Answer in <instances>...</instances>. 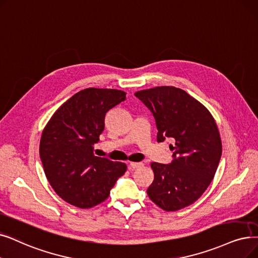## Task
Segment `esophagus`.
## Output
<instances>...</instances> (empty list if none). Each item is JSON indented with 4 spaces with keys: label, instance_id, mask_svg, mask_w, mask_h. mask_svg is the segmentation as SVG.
I'll use <instances>...</instances> for the list:
<instances>
[{
    "label": "esophagus",
    "instance_id": "obj_1",
    "mask_svg": "<svg viewBox=\"0 0 258 258\" xmlns=\"http://www.w3.org/2000/svg\"><path fill=\"white\" fill-rule=\"evenodd\" d=\"M143 165L142 162H131L128 164V169L130 170H135V169H139V167H141Z\"/></svg>",
    "mask_w": 258,
    "mask_h": 258
}]
</instances>
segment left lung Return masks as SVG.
I'll list each match as a JSON object with an SVG mask.
<instances>
[{
  "label": "left lung",
  "instance_id": "8db88e82",
  "mask_svg": "<svg viewBox=\"0 0 258 258\" xmlns=\"http://www.w3.org/2000/svg\"><path fill=\"white\" fill-rule=\"evenodd\" d=\"M153 114L157 141L172 138L173 160L151 163L154 181L148 195L164 211L183 209L205 193L214 178L222 147L216 123L209 110L186 92L158 86L135 93Z\"/></svg>",
  "mask_w": 258,
  "mask_h": 258
}]
</instances>
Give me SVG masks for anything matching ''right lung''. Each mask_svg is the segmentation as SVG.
<instances>
[{
  "mask_svg": "<svg viewBox=\"0 0 258 258\" xmlns=\"http://www.w3.org/2000/svg\"><path fill=\"white\" fill-rule=\"evenodd\" d=\"M118 89L89 87L52 115L42 133L40 158L50 185L66 203L81 209L104 201L126 164L94 155L109 109L125 100Z\"/></svg>",
  "mask_w": 258,
  "mask_h": 258,
  "instance_id": "obj_1",
  "label": "right lung"
}]
</instances>
